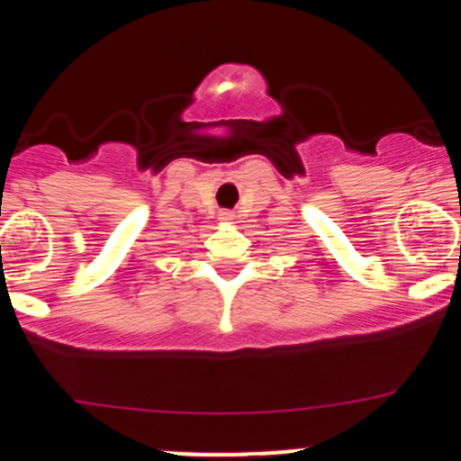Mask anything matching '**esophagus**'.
<instances>
[{
  "mask_svg": "<svg viewBox=\"0 0 461 461\" xmlns=\"http://www.w3.org/2000/svg\"><path fill=\"white\" fill-rule=\"evenodd\" d=\"M221 219L231 221V219H234V212H221Z\"/></svg>",
  "mask_w": 461,
  "mask_h": 461,
  "instance_id": "34e87169",
  "label": "esophagus"
}]
</instances>
